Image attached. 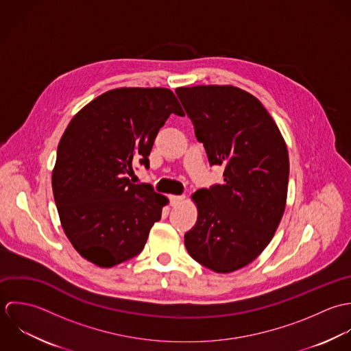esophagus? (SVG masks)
Masks as SVG:
<instances>
[{
    "label": "esophagus",
    "mask_w": 351,
    "mask_h": 351,
    "mask_svg": "<svg viewBox=\"0 0 351 351\" xmlns=\"http://www.w3.org/2000/svg\"><path fill=\"white\" fill-rule=\"evenodd\" d=\"M169 199H171V205L175 206L184 199V195H169Z\"/></svg>",
    "instance_id": "obj_1"
}]
</instances>
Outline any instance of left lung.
Returning a JSON list of instances; mask_svg holds the SVG:
<instances>
[{"mask_svg": "<svg viewBox=\"0 0 351 351\" xmlns=\"http://www.w3.org/2000/svg\"><path fill=\"white\" fill-rule=\"evenodd\" d=\"M210 165L223 183L193 194L197 223L184 245L202 266L232 273L271 241L285 211L289 154L278 126L251 93L232 85L176 88Z\"/></svg>", "mask_w": 351, "mask_h": 351, "instance_id": "8db88e82", "label": "left lung"}]
</instances>
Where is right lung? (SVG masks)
I'll list each match as a JSON object with an SVG mask.
<instances>
[{
    "label": "right lung",
    "instance_id": "add662e5",
    "mask_svg": "<svg viewBox=\"0 0 351 351\" xmlns=\"http://www.w3.org/2000/svg\"><path fill=\"white\" fill-rule=\"evenodd\" d=\"M171 114L183 117L167 88H117L81 108L57 150L53 193L74 250L99 267L138 255L168 204L150 184L128 178L150 150Z\"/></svg>",
    "mask_w": 351,
    "mask_h": 351
}]
</instances>
